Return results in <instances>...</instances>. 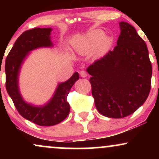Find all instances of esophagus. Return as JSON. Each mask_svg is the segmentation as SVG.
<instances>
[{"instance_id":"obj_1","label":"esophagus","mask_w":159,"mask_h":159,"mask_svg":"<svg viewBox=\"0 0 159 159\" xmlns=\"http://www.w3.org/2000/svg\"><path fill=\"white\" fill-rule=\"evenodd\" d=\"M79 73H80V75H81V77H82V78L87 77V73L85 72V71H84V70L80 71Z\"/></svg>"}]
</instances>
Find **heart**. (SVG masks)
<instances>
[{
  "mask_svg": "<svg viewBox=\"0 0 159 159\" xmlns=\"http://www.w3.org/2000/svg\"><path fill=\"white\" fill-rule=\"evenodd\" d=\"M72 48L80 55H85L93 52L95 57L102 56L111 45V39L105 36L100 29H95L84 35L77 36L72 40Z\"/></svg>",
  "mask_w": 159,
  "mask_h": 159,
  "instance_id": "1",
  "label": "heart"
}]
</instances>
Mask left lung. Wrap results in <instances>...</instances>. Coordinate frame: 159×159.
<instances>
[{"label":"left lung","mask_w":159,"mask_h":159,"mask_svg":"<svg viewBox=\"0 0 159 159\" xmlns=\"http://www.w3.org/2000/svg\"><path fill=\"white\" fill-rule=\"evenodd\" d=\"M119 25L116 46L87 69L96 109L110 118L129 116L145 102L152 73L145 42L130 24Z\"/></svg>","instance_id":"obj_1"}]
</instances>
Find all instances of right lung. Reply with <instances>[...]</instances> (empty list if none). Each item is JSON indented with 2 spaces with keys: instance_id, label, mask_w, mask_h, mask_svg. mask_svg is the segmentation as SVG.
<instances>
[{
  "instance_id": "obj_1",
  "label": "right lung",
  "mask_w": 159,
  "mask_h": 159,
  "mask_svg": "<svg viewBox=\"0 0 159 159\" xmlns=\"http://www.w3.org/2000/svg\"><path fill=\"white\" fill-rule=\"evenodd\" d=\"M52 29L35 27L25 31L16 39L5 61L6 88L19 113L24 118L42 126H51L66 118L70 111L66 98L69 91L79 79L77 72L64 82L58 84L52 97L42 105L27 102L19 89V74L24 62L32 51L52 48Z\"/></svg>"
}]
</instances>
